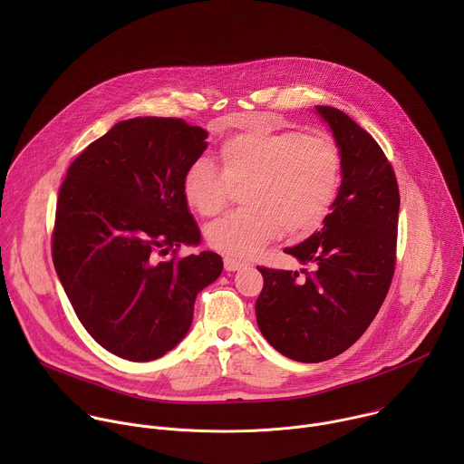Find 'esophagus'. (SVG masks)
Listing matches in <instances>:
<instances>
[{"label": "esophagus", "instance_id": "1", "mask_svg": "<svg viewBox=\"0 0 464 464\" xmlns=\"http://www.w3.org/2000/svg\"><path fill=\"white\" fill-rule=\"evenodd\" d=\"M224 268H226L227 272H237V270L244 268V262H240V260H237V258H233V256H226V258H224Z\"/></svg>", "mask_w": 464, "mask_h": 464}]
</instances>
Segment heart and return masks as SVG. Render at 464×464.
<instances>
[{"instance_id": "heart-1", "label": "heart", "mask_w": 464, "mask_h": 464, "mask_svg": "<svg viewBox=\"0 0 464 464\" xmlns=\"http://www.w3.org/2000/svg\"><path fill=\"white\" fill-rule=\"evenodd\" d=\"M220 172L209 160H196L185 172V204L202 217L220 213L233 185H246L242 204L215 220L206 235L211 247L246 258L279 237L315 231L333 209L342 185V152L324 134H297L276 126L272 115L220 147Z\"/></svg>"}]
</instances>
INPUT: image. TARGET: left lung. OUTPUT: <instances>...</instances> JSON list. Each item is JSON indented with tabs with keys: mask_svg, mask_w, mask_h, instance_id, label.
I'll return each instance as SVG.
<instances>
[{
	"mask_svg": "<svg viewBox=\"0 0 464 464\" xmlns=\"http://www.w3.org/2000/svg\"><path fill=\"white\" fill-rule=\"evenodd\" d=\"M340 147L342 185L323 227L285 247L314 272L258 268L255 303L268 343L290 360L317 363L345 353L378 314L394 274L401 194L391 163L347 113L315 106Z\"/></svg>",
	"mask_w": 464,
	"mask_h": 464,
	"instance_id": "8db88e82",
	"label": "left lung"
}]
</instances>
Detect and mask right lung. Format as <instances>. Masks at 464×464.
Returning a JSON list of instances; mask_svg holds the SVG:
<instances>
[{"label": "right lung", "instance_id": "right-lung-1", "mask_svg": "<svg viewBox=\"0 0 464 464\" xmlns=\"http://www.w3.org/2000/svg\"><path fill=\"white\" fill-rule=\"evenodd\" d=\"M208 131L172 117L117 122L70 165L56 202L53 262L90 336L111 354L150 362L188 333L194 301L222 256L160 260L202 240L181 192Z\"/></svg>", "mask_w": 464, "mask_h": 464}]
</instances>
